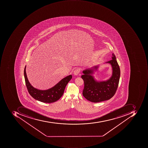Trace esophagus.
Here are the masks:
<instances>
[{"mask_svg": "<svg viewBox=\"0 0 148 148\" xmlns=\"http://www.w3.org/2000/svg\"><path fill=\"white\" fill-rule=\"evenodd\" d=\"M79 72H80V71H79V69H76L74 71V75H78L79 74Z\"/></svg>", "mask_w": 148, "mask_h": 148, "instance_id": "1", "label": "esophagus"}]
</instances>
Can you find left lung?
<instances>
[{
  "mask_svg": "<svg viewBox=\"0 0 148 148\" xmlns=\"http://www.w3.org/2000/svg\"><path fill=\"white\" fill-rule=\"evenodd\" d=\"M112 60L106 63L110 64L112 74L108 79L100 81L93 75L98 71L100 65H97L83 71L81 78L84 81L83 95L88 101L97 103L107 101L111 98L117 90L120 78V69L116 56L112 54Z\"/></svg>",
  "mask_w": 148,
  "mask_h": 148,
  "instance_id": "obj_1",
  "label": "left lung"
}]
</instances>
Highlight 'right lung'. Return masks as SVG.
Returning <instances> with one entry per match:
<instances>
[{"instance_id": "right-lung-1", "label": "right lung", "mask_w": 148, "mask_h": 148, "mask_svg": "<svg viewBox=\"0 0 148 148\" xmlns=\"http://www.w3.org/2000/svg\"><path fill=\"white\" fill-rule=\"evenodd\" d=\"M26 68V65L24 68V76L28 92L33 98L42 102L51 103L59 100L63 96L66 85L72 78V75H70L62 79L50 88L46 90H40L31 85L27 79Z\"/></svg>"}]
</instances>
